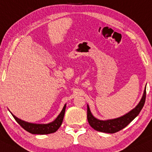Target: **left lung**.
<instances>
[{"instance_id":"1","label":"left lung","mask_w":152,"mask_h":152,"mask_svg":"<svg viewBox=\"0 0 152 152\" xmlns=\"http://www.w3.org/2000/svg\"><path fill=\"white\" fill-rule=\"evenodd\" d=\"M146 100V87L144 91L143 96L140 103L134 109L132 110L125 115L120 118L107 120H100L95 118L91 113L88 105H87V119L91 127L97 131L105 133H115L125 128L137 116L140 114L144 105Z\"/></svg>"}]
</instances>
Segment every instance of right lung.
Returning <instances> with one entry per match:
<instances>
[{
    "label": "right lung",
    "mask_w": 152,
    "mask_h": 152,
    "mask_svg": "<svg viewBox=\"0 0 152 152\" xmlns=\"http://www.w3.org/2000/svg\"><path fill=\"white\" fill-rule=\"evenodd\" d=\"M66 106V104L64 106L63 109H62L61 112L58 115L57 118H56L54 121L50 122L48 124H34L30 123V122H27L23 120H20V119L18 118L14 115H12L13 116L16 122L21 126L24 129L28 132L31 133L33 134H51V133H54L57 131V129L59 128L60 126L61 125L62 122H63L64 116Z\"/></svg>",
    "instance_id": "obj_1"
}]
</instances>
